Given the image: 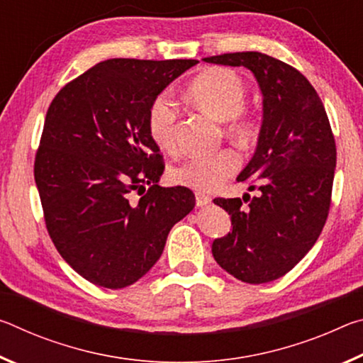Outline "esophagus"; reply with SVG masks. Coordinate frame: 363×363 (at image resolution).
<instances>
[{"label":"esophagus","mask_w":363,"mask_h":363,"mask_svg":"<svg viewBox=\"0 0 363 363\" xmlns=\"http://www.w3.org/2000/svg\"><path fill=\"white\" fill-rule=\"evenodd\" d=\"M195 203H196V206L210 205L211 203V196L203 194V192H196L195 194Z\"/></svg>","instance_id":"esophagus-1"}]
</instances>
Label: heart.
<instances>
[{
	"mask_svg": "<svg viewBox=\"0 0 363 363\" xmlns=\"http://www.w3.org/2000/svg\"><path fill=\"white\" fill-rule=\"evenodd\" d=\"M187 94L196 107L219 121H225V133L240 145H248L257 136V123L243 113L247 88L240 77L227 69H208L189 84ZM176 107L168 94H158L147 113V130L153 143L163 150L174 149ZM237 153L220 149L199 153L184 160L169 171L171 181L199 192H211L235 173Z\"/></svg>",
	"mask_w": 363,
	"mask_h": 363,
	"instance_id": "heart-1",
	"label": "heart"
}]
</instances>
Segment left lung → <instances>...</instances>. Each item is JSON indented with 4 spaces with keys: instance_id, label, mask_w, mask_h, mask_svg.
Returning <instances> with one entry per match:
<instances>
[{
    "instance_id": "obj_1",
    "label": "left lung",
    "mask_w": 363,
    "mask_h": 363,
    "mask_svg": "<svg viewBox=\"0 0 363 363\" xmlns=\"http://www.w3.org/2000/svg\"><path fill=\"white\" fill-rule=\"evenodd\" d=\"M203 60L245 67L259 84V138L237 176L250 184L248 190L259 192L253 199L245 194L243 200H213L230 214L232 232L216 238L211 251L235 279L267 284L290 272L320 235L336 168L335 138L314 86L291 65L256 51Z\"/></svg>"
}]
</instances>
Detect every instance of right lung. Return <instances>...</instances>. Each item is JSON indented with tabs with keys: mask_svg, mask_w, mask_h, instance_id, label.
Segmentation results:
<instances>
[{
	"mask_svg": "<svg viewBox=\"0 0 363 363\" xmlns=\"http://www.w3.org/2000/svg\"><path fill=\"white\" fill-rule=\"evenodd\" d=\"M195 64L104 60L48 108L35 182L54 245L91 284L118 290L138 281L160 259L171 227L194 210L192 190L158 186L164 167L147 113Z\"/></svg>",
	"mask_w": 363,
	"mask_h": 363,
	"instance_id": "1",
	"label": "right lung"
}]
</instances>
